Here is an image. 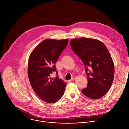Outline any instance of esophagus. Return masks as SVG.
I'll return each instance as SVG.
<instances>
[{"instance_id":"34e87169","label":"esophagus","mask_w":129,"mask_h":129,"mask_svg":"<svg viewBox=\"0 0 129 129\" xmlns=\"http://www.w3.org/2000/svg\"><path fill=\"white\" fill-rule=\"evenodd\" d=\"M76 79V76H73L72 77V78H71V81H74Z\"/></svg>"}]
</instances>
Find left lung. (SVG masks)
<instances>
[{
	"instance_id": "8db88e82",
	"label": "left lung",
	"mask_w": 129,
	"mask_h": 129,
	"mask_svg": "<svg viewBox=\"0 0 129 129\" xmlns=\"http://www.w3.org/2000/svg\"><path fill=\"white\" fill-rule=\"evenodd\" d=\"M71 49L82 60L87 75V87L82 93L91 99L104 96L111 87L114 65L105 44L94 39L82 38L70 42Z\"/></svg>"
}]
</instances>
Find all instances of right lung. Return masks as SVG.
Masks as SVG:
<instances>
[{"label": "right lung", "mask_w": 129, "mask_h": 129, "mask_svg": "<svg viewBox=\"0 0 129 129\" xmlns=\"http://www.w3.org/2000/svg\"><path fill=\"white\" fill-rule=\"evenodd\" d=\"M68 43V39L45 40L35 48L29 57L30 84L37 96L46 103H56L64 93L67 83L57 76L53 78L51 76L53 72L58 75L55 64Z\"/></svg>", "instance_id": "add662e5"}]
</instances>
